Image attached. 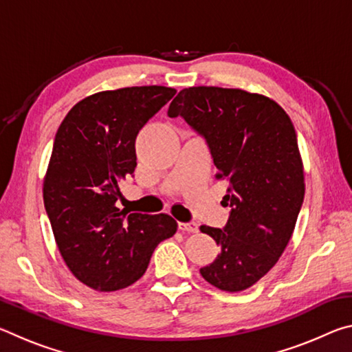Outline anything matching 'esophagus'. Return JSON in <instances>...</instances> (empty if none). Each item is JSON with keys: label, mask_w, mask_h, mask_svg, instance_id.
Returning a JSON list of instances; mask_svg holds the SVG:
<instances>
[{"label": "esophagus", "mask_w": 352, "mask_h": 352, "mask_svg": "<svg viewBox=\"0 0 352 352\" xmlns=\"http://www.w3.org/2000/svg\"><path fill=\"white\" fill-rule=\"evenodd\" d=\"M178 230L186 231V233H197L199 225L195 222H180L178 223Z\"/></svg>", "instance_id": "34e87169"}]
</instances>
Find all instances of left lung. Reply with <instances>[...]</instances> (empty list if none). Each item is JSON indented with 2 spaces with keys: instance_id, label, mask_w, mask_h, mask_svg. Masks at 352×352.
<instances>
[{
  "instance_id": "1",
  "label": "left lung",
  "mask_w": 352,
  "mask_h": 352,
  "mask_svg": "<svg viewBox=\"0 0 352 352\" xmlns=\"http://www.w3.org/2000/svg\"><path fill=\"white\" fill-rule=\"evenodd\" d=\"M168 116L183 118L206 141L216 178L230 184L223 228L200 226L220 247L201 276L220 290H245L278 262L305 199L294 124L275 100L219 87L184 88Z\"/></svg>"
}]
</instances>
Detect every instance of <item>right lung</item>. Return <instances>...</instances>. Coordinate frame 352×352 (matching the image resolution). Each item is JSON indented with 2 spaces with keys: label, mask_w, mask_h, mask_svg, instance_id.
I'll use <instances>...</instances> for the list:
<instances>
[{
  "label": "right lung",
  "mask_w": 352,
  "mask_h": 352,
  "mask_svg": "<svg viewBox=\"0 0 352 352\" xmlns=\"http://www.w3.org/2000/svg\"><path fill=\"white\" fill-rule=\"evenodd\" d=\"M175 93L157 85L96 93L76 104L57 130L45 210L68 269L94 290L138 281L155 247L175 234L168 214H129L116 206L118 182L136 168V135Z\"/></svg>",
  "instance_id": "obj_1"
}]
</instances>
